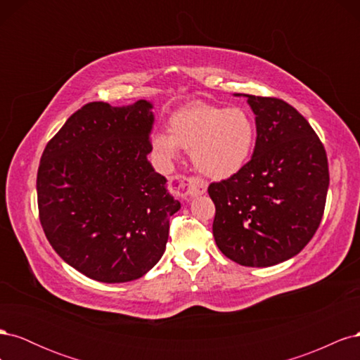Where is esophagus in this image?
Returning <instances> with one entry per match:
<instances>
[{
	"mask_svg": "<svg viewBox=\"0 0 360 360\" xmlns=\"http://www.w3.org/2000/svg\"><path fill=\"white\" fill-rule=\"evenodd\" d=\"M176 189L181 195L183 198H195L200 197V195L205 193L207 191V183L197 177H189V179H181L176 183Z\"/></svg>",
	"mask_w": 360,
	"mask_h": 360,
	"instance_id": "1",
	"label": "esophagus"
}]
</instances>
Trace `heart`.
Wrapping results in <instances>:
<instances>
[{
  "instance_id": "1",
  "label": "heart",
  "mask_w": 360,
  "mask_h": 360,
  "mask_svg": "<svg viewBox=\"0 0 360 360\" xmlns=\"http://www.w3.org/2000/svg\"><path fill=\"white\" fill-rule=\"evenodd\" d=\"M255 141V123L243 108L195 102L169 117V132L151 136V150L163 163L177 158L180 148L191 150L201 174L224 180L246 167Z\"/></svg>"
}]
</instances>
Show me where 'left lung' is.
Segmentation results:
<instances>
[{"mask_svg": "<svg viewBox=\"0 0 360 360\" xmlns=\"http://www.w3.org/2000/svg\"><path fill=\"white\" fill-rule=\"evenodd\" d=\"M243 96L255 114L252 159L212 183L213 236L237 264L269 267L297 255L321 222L329 189L326 150L302 114L275 97Z\"/></svg>", "mask_w": 360, "mask_h": 360, "instance_id": "8db88e82", "label": "left lung"}]
</instances>
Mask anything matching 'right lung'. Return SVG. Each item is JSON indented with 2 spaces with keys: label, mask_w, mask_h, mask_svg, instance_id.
<instances>
[{
  "label": "right lung",
  "mask_w": 360,
  "mask_h": 360,
  "mask_svg": "<svg viewBox=\"0 0 360 360\" xmlns=\"http://www.w3.org/2000/svg\"><path fill=\"white\" fill-rule=\"evenodd\" d=\"M153 103L91 102L43 151L37 202L51 246L82 275L106 284L144 276L165 252L180 210L147 159Z\"/></svg>",
  "instance_id": "obj_1"
}]
</instances>
